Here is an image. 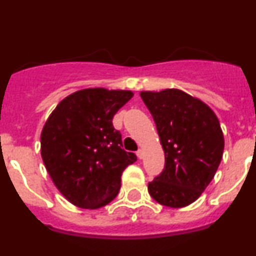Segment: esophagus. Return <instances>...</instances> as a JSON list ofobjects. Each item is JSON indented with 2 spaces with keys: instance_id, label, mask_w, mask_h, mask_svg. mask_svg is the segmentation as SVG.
<instances>
[{
  "instance_id": "esophagus-1",
  "label": "esophagus",
  "mask_w": 256,
  "mask_h": 256,
  "mask_svg": "<svg viewBox=\"0 0 256 256\" xmlns=\"http://www.w3.org/2000/svg\"><path fill=\"white\" fill-rule=\"evenodd\" d=\"M143 156H144L143 150H142V149H138V150H136V156H138L139 159H142L143 158Z\"/></svg>"
}]
</instances>
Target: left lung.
I'll return each instance as SVG.
<instances>
[{
    "instance_id": "1",
    "label": "left lung",
    "mask_w": 256,
    "mask_h": 256,
    "mask_svg": "<svg viewBox=\"0 0 256 256\" xmlns=\"http://www.w3.org/2000/svg\"><path fill=\"white\" fill-rule=\"evenodd\" d=\"M156 122L166 166L148 184L152 198L169 208H183L202 196L218 170L224 136L210 107L180 90H142Z\"/></svg>"
}]
</instances>
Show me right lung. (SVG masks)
Wrapping results in <instances>:
<instances>
[{"label": "right lung", "instance_id": "1", "mask_svg": "<svg viewBox=\"0 0 256 256\" xmlns=\"http://www.w3.org/2000/svg\"><path fill=\"white\" fill-rule=\"evenodd\" d=\"M132 90L86 88L60 100L41 133V156L62 196L82 209L107 206L120 189L123 170L136 160L122 149L112 120Z\"/></svg>", "mask_w": 256, "mask_h": 256}]
</instances>
